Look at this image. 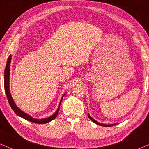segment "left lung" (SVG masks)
<instances>
[{"mask_svg": "<svg viewBox=\"0 0 149 149\" xmlns=\"http://www.w3.org/2000/svg\"><path fill=\"white\" fill-rule=\"evenodd\" d=\"M88 117H89V119H90L91 120V121H92L93 122H94L95 123H96L97 125H100V126H103V127H111V126H113V125H116V124H110V125H106V124H102V123H98V122L96 121H95V120L93 119V118L91 117V116L89 115V114H88Z\"/></svg>", "mask_w": 149, "mask_h": 149, "instance_id": "1", "label": "left lung"}]
</instances>
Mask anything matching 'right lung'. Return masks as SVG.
I'll use <instances>...</instances> for the list:
<instances>
[{"mask_svg":"<svg viewBox=\"0 0 149 149\" xmlns=\"http://www.w3.org/2000/svg\"><path fill=\"white\" fill-rule=\"evenodd\" d=\"M11 55H10L8 58L7 62V65H6L5 67V76H4V85H5V93L6 95H7L8 101H9V103L10 106H11V109L13 110V111L15 112V113L16 115H17L19 117H21L23 118V119L27 120V121L33 122V123H38V124H44V123H47L50 122L52 120H54L55 118L57 117L58 114L59 113V110H60V107L61 104V102H62V98L64 97V95L61 98L60 104H59V107L58 110H57L56 113H55L54 115L52 116H51L47 118H45V119H34V118L32 117L31 116L28 115L27 113H25L24 112L21 111L19 108L17 107V105L15 104V103L14 102L13 98H12L11 93H10V90H9V75H10V64H11Z\"/></svg>","mask_w":149,"mask_h":149,"instance_id":"obj_1","label":"right lung"}]
</instances>
